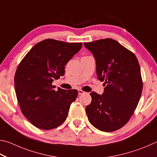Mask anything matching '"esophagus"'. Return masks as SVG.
Returning <instances> with one entry per match:
<instances>
[{
    "label": "esophagus",
    "mask_w": 157,
    "mask_h": 157,
    "mask_svg": "<svg viewBox=\"0 0 157 157\" xmlns=\"http://www.w3.org/2000/svg\"><path fill=\"white\" fill-rule=\"evenodd\" d=\"M78 94L79 95H82V94H85V93H86V92H85L84 91H83V90H78Z\"/></svg>",
    "instance_id": "34e87169"
}]
</instances>
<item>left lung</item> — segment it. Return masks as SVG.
Instances as JSON below:
<instances>
[{
	"mask_svg": "<svg viewBox=\"0 0 157 157\" xmlns=\"http://www.w3.org/2000/svg\"><path fill=\"white\" fill-rule=\"evenodd\" d=\"M94 55L98 78L106 86L102 95L92 92L86 110L98 130L114 132L130 120L141 98V68L133 52L112 38L84 43Z\"/></svg>",
	"mask_w": 157,
	"mask_h": 157,
	"instance_id": "obj_1",
	"label": "left lung"
}]
</instances>
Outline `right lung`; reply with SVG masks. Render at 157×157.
Segmentation results:
<instances>
[{
	"label": "right lung",
	"mask_w": 157,
	"mask_h": 157,
	"mask_svg": "<svg viewBox=\"0 0 157 157\" xmlns=\"http://www.w3.org/2000/svg\"><path fill=\"white\" fill-rule=\"evenodd\" d=\"M82 48L81 43L43 40L33 47L16 69L14 86L21 112L41 130L56 128L65 122L76 90H54L52 82L65 74V65Z\"/></svg>",
	"instance_id": "1"
}]
</instances>
